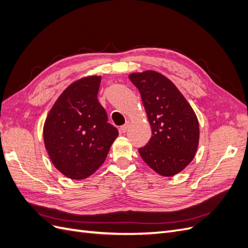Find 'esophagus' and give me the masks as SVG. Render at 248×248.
Instances as JSON below:
<instances>
[{
    "instance_id": "1",
    "label": "esophagus",
    "mask_w": 248,
    "mask_h": 248,
    "mask_svg": "<svg viewBox=\"0 0 248 248\" xmlns=\"http://www.w3.org/2000/svg\"><path fill=\"white\" fill-rule=\"evenodd\" d=\"M129 126H130V121H126V123L124 125H122L121 127H120V130H121L124 133V132H126L127 130H128Z\"/></svg>"
}]
</instances>
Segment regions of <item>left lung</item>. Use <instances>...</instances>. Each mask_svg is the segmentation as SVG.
I'll use <instances>...</instances> for the list:
<instances>
[{"label": "left lung", "mask_w": 248, "mask_h": 248, "mask_svg": "<svg viewBox=\"0 0 248 248\" xmlns=\"http://www.w3.org/2000/svg\"><path fill=\"white\" fill-rule=\"evenodd\" d=\"M129 79L141 96L152 137L139 153L157 174L171 177L192 161L200 140L196 112L170 79L154 70L133 72Z\"/></svg>", "instance_id": "left-lung-1"}]
</instances>
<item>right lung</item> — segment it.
Here are the masks:
<instances>
[{"label":"right lung","instance_id":"obj_1","mask_svg":"<svg viewBox=\"0 0 248 248\" xmlns=\"http://www.w3.org/2000/svg\"><path fill=\"white\" fill-rule=\"evenodd\" d=\"M100 81V76L73 81L58 97L44 122L47 154L55 168L69 179L94 174L119 136L97 99Z\"/></svg>","mask_w":248,"mask_h":248}]
</instances>
